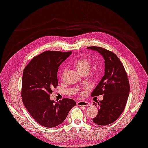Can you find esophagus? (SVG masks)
Wrapping results in <instances>:
<instances>
[{
  "label": "esophagus",
  "instance_id": "1",
  "mask_svg": "<svg viewBox=\"0 0 148 148\" xmlns=\"http://www.w3.org/2000/svg\"><path fill=\"white\" fill-rule=\"evenodd\" d=\"M77 105H79V106H84V107L90 106V103L87 101H79L77 102Z\"/></svg>",
  "mask_w": 148,
  "mask_h": 148
}]
</instances>
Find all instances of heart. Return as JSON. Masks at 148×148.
I'll return each mask as SVG.
<instances>
[{
    "label": "heart",
    "mask_w": 148,
    "mask_h": 148,
    "mask_svg": "<svg viewBox=\"0 0 148 148\" xmlns=\"http://www.w3.org/2000/svg\"><path fill=\"white\" fill-rule=\"evenodd\" d=\"M75 66L79 73H84V72L88 73L91 69V61L88 59L81 58V59L77 60L75 62ZM65 70H66L65 69H63L62 71V75H63V73H64ZM99 72L98 70H96L94 72V74L95 75H97L98 74H99Z\"/></svg>",
    "instance_id": "heart-1"
}]
</instances>
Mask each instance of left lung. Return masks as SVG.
<instances>
[{
	"label": "left lung",
	"mask_w": 148,
	"mask_h": 148,
	"mask_svg": "<svg viewBox=\"0 0 148 148\" xmlns=\"http://www.w3.org/2000/svg\"><path fill=\"white\" fill-rule=\"evenodd\" d=\"M87 49L97 52L105 60L104 75L91 95H103V100L94 103L98 112L93 121L98 125H107L117 120L126 106L130 93L127 74L115 53L97 46Z\"/></svg>",
	"instance_id": "1"
}]
</instances>
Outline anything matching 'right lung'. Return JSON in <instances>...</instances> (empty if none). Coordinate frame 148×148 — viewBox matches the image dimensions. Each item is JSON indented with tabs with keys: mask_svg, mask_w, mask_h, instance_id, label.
I'll list each match as a JSON object with an SVG mask.
<instances>
[{
	"mask_svg": "<svg viewBox=\"0 0 148 148\" xmlns=\"http://www.w3.org/2000/svg\"><path fill=\"white\" fill-rule=\"evenodd\" d=\"M71 54L72 52H44L34 57L23 70V103L34 120L45 127L60 125L76 105L72 99L66 98L57 102L50 99L52 89L58 84V67Z\"/></svg>",
	"mask_w": 148,
	"mask_h": 148,
	"instance_id": "1",
	"label": "right lung"
}]
</instances>
